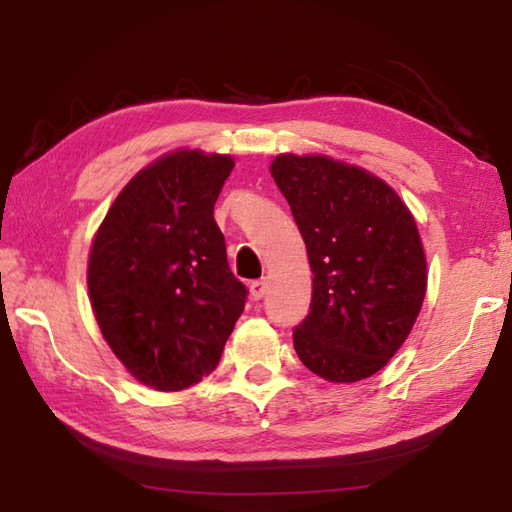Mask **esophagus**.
Listing matches in <instances>:
<instances>
[{
	"label": "esophagus",
	"mask_w": 512,
	"mask_h": 512,
	"mask_svg": "<svg viewBox=\"0 0 512 512\" xmlns=\"http://www.w3.org/2000/svg\"><path fill=\"white\" fill-rule=\"evenodd\" d=\"M249 294H252L254 300L265 298V294H267V283H265V280L263 278L252 280V283H249Z\"/></svg>",
	"instance_id": "esophagus-1"
}]
</instances>
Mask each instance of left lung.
<instances>
[{
    "label": "left lung",
    "mask_w": 512,
    "mask_h": 512,
    "mask_svg": "<svg viewBox=\"0 0 512 512\" xmlns=\"http://www.w3.org/2000/svg\"><path fill=\"white\" fill-rule=\"evenodd\" d=\"M271 176L307 245L314 291L294 349L329 382L378 373L411 333L426 294V258L400 196L329 156L280 154Z\"/></svg>",
    "instance_id": "left-lung-1"
}]
</instances>
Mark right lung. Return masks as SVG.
<instances>
[{
  "label": "right lung",
  "instance_id": "right-lung-1",
  "mask_svg": "<svg viewBox=\"0 0 512 512\" xmlns=\"http://www.w3.org/2000/svg\"><path fill=\"white\" fill-rule=\"evenodd\" d=\"M232 168L225 154L161 156L123 187L92 243L88 291L103 338L156 391L210 375L245 309L214 221Z\"/></svg>",
  "mask_w": 512,
  "mask_h": 512
}]
</instances>
